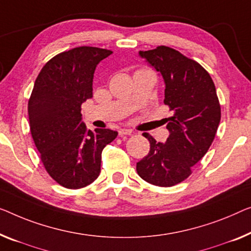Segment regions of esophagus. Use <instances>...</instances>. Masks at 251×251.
I'll list each match as a JSON object with an SVG mask.
<instances>
[{"label":"esophagus","mask_w":251,"mask_h":251,"mask_svg":"<svg viewBox=\"0 0 251 251\" xmlns=\"http://www.w3.org/2000/svg\"><path fill=\"white\" fill-rule=\"evenodd\" d=\"M119 135L123 136V135H132L133 130L132 129H128V128H121L118 130Z\"/></svg>","instance_id":"obj_1"}]
</instances>
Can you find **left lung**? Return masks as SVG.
Segmentation results:
<instances>
[{
	"mask_svg": "<svg viewBox=\"0 0 251 251\" xmlns=\"http://www.w3.org/2000/svg\"><path fill=\"white\" fill-rule=\"evenodd\" d=\"M138 55L163 77L164 103L173 117L166 118L169 137L164 143L143 134L150 152L136 163V171L149 184L170 187L185 180L206 154L221 121V107L212 77L197 62L167 46Z\"/></svg>",
	"mask_w": 251,
	"mask_h": 251,
	"instance_id": "left-lung-1",
	"label": "left lung"
}]
</instances>
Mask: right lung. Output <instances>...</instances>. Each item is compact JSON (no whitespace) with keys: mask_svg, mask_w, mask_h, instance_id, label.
Wrapping results in <instances>:
<instances>
[{"mask_svg":"<svg viewBox=\"0 0 251 251\" xmlns=\"http://www.w3.org/2000/svg\"><path fill=\"white\" fill-rule=\"evenodd\" d=\"M111 54L89 46L64 51L45 64L33 85L30 132L47 173L66 188H82L98 178L102 150L118 134L88 130L81 115V104L92 98L96 67Z\"/></svg>","mask_w":251,"mask_h":251,"instance_id":"obj_1","label":"right lung"}]
</instances>
